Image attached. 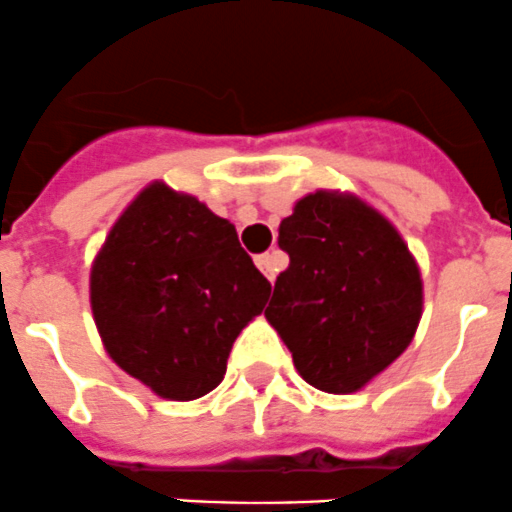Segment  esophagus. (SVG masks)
<instances>
[{"label": "esophagus", "instance_id": "1", "mask_svg": "<svg viewBox=\"0 0 512 512\" xmlns=\"http://www.w3.org/2000/svg\"><path fill=\"white\" fill-rule=\"evenodd\" d=\"M255 262H257V267L262 270V275H265L270 283H273L275 275L280 273V267H283V257H280L278 252H267V255H260Z\"/></svg>", "mask_w": 512, "mask_h": 512}]
</instances>
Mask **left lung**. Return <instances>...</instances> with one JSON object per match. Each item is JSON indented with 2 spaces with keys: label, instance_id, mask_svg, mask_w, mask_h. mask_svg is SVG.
<instances>
[{
  "label": "left lung",
  "instance_id": "1",
  "mask_svg": "<svg viewBox=\"0 0 512 512\" xmlns=\"http://www.w3.org/2000/svg\"><path fill=\"white\" fill-rule=\"evenodd\" d=\"M278 234L290 265L265 319L308 385L357 393L413 342L421 267L388 216L349 191L306 193Z\"/></svg>",
  "mask_w": 512,
  "mask_h": 512
}]
</instances>
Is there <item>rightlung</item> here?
<instances>
[{
    "label": "right lung",
    "mask_w": 512,
    "mask_h": 512,
    "mask_svg": "<svg viewBox=\"0 0 512 512\" xmlns=\"http://www.w3.org/2000/svg\"><path fill=\"white\" fill-rule=\"evenodd\" d=\"M267 296L234 224L165 181L137 193L91 262L101 344L165 400H196L224 380L234 339Z\"/></svg>",
    "instance_id": "add662e5"
}]
</instances>
